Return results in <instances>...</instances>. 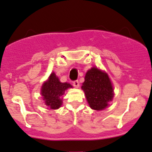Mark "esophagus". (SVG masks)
Segmentation results:
<instances>
[{
  "instance_id": "34e87169",
  "label": "esophagus",
  "mask_w": 152,
  "mask_h": 152,
  "mask_svg": "<svg viewBox=\"0 0 152 152\" xmlns=\"http://www.w3.org/2000/svg\"><path fill=\"white\" fill-rule=\"evenodd\" d=\"M73 86L75 88H78L79 87V82H78V81H73Z\"/></svg>"
}]
</instances>
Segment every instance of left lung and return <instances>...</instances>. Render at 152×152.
I'll return each mask as SVG.
<instances>
[{"mask_svg": "<svg viewBox=\"0 0 152 152\" xmlns=\"http://www.w3.org/2000/svg\"><path fill=\"white\" fill-rule=\"evenodd\" d=\"M81 88L88 103L94 110L105 109L113 100V88L108 76L95 67L87 71Z\"/></svg>", "mask_w": 152, "mask_h": 152, "instance_id": "obj_1", "label": "left lung"}]
</instances>
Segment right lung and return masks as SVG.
I'll use <instances>...</instances> for the list:
<instances>
[{"label":"right lung","instance_id":"obj_1","mask_svg":"<svg viewBox=\"0 0 152 152\" xmlns=\"http://www.w3.org/2000/svg\"><path fill=\"white\" fill-rule=\"evenodd\" d=\"M71 87L72 86L69 83H61L56 74L52 73L48 81L43 84L42 88L41 94L45 103L52 110L59 108L62 104L61 96H63L67 88Z\"/></svg>","mask_w":152,"mask_h":152}]
</instances>
